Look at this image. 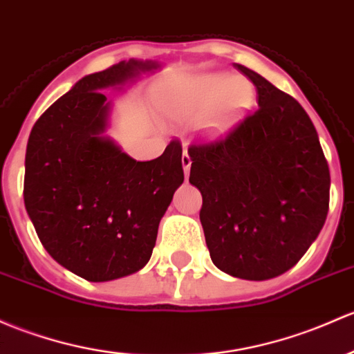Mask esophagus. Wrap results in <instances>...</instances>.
I'll use <instances>...</instances> for the list:
<instances>
[{
  "mask_svg": "<svg viewBox=\"0 0 354 354\" xmlns=\"http://www.w3.org/2000/svg\"><path fill=\"white\" fill-rule=\"evenodd\" d=\"M181 165H183V169H185V174H188L189 167H192V158H189V154L187 151L183 152V158H181Z\"/></svg>",
  "mask_w": 354,
  "mask_h": 354,
  "instance_id": "obj_1",
  "label": "esophagus"
}]
</instances>
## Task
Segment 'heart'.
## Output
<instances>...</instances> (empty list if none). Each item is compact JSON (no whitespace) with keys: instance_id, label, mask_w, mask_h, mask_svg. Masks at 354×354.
Segmentation results:
<instances>
[{"instance_id":"1","label":"heart","mask_w":354,"mask_h":354,"mask_svg":"<svg viewBox=\"0 0 354 354\" xmlns=\"http://www.w3.org/2000/svg\"><path fill=\"white\" fill-rule=\"evenodd\" d=\"M251 84L221 73L181 77L169 84L166 106L176 118H198L202 136L215 137L232 129L252 105Z\"/></svg>"}]
</instances>
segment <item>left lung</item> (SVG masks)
<instances>
[{
  "label": "left lung",
  "mask_w": 354,
  "mask_h": 354,
  "mask_svg": "<svg viewBox=\"0 0 354 354\" xmlns=\"http://www.w3.org/2000/svg\"><path fill=\"white\" fill-rule=\"evenodd\" d=\"M258 91V109L221 139L189 146V183L214 265L263 281L299 263L329 210V166L300 103L236 64Z\"/></svg>",
  "instance_id": "1"
}]
</instances>
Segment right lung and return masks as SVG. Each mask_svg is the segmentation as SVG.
<instances>
[{"label": "right lung", "mask_w": 354, "mask_h": 354, "mask_svg": "<svg viewBox=\"0 0 354 354\" xmlns=\"http://www.w3.org/2000/svg\"><path fill=\"white\" fill-rule=\"evenodd\" d=\"M152 61H122L77 81L40 115L25 154L24 200L52 258L88 281H110L142 270L158 227L183 183L178 140L152 161H136L109 136L111 103Z\"/></svg>", "instance_id": "add662e5"}]
</instances>
